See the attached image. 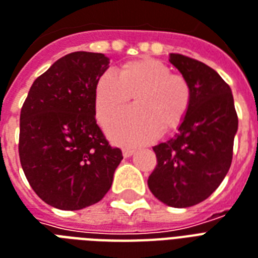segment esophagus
<instances>
[{"instance_id":"obj_1","label":"esophagus","mask_w":258,"mask_h":258,"mask_svg":"<svg viewBox=\"0 0 258 258\" xmlns=\"http://www.w3.org/2000/svg\"><path fill=\"white\" fill-rule=\"evenodd\" d=\"M134 153H135V150H133V149H124V150H123V157H124V158H128V157H131Z\"/></svg>"}]
</instances>
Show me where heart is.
I'll use <instances>...</instances> for the list:
<instances>
[{
  "instance_id": "1",
  "label": "heart",
  "mask_w": 258,
  "mask_h": 258,
  "mask_svg": "<svg viewBox=\"0 0 258 258\" xmlns=\"http://www.w3.org/2000/svg\"><path fill=\"white\" fill-rule=\"evenodd\" d=\"M133 97L135 108L107 123L112 141L124 146L151 142L162 130L172 133L185 120L192 90L185 77L173 74L168 64L142 58L125 62L116 76L105 72L94 86V105L100 121L124 108Z\"/></svg>"
}]
</instances>
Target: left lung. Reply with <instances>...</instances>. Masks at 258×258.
<instances>
[{"mask_svg":"<svg viewBox=\"0 0 258 258\" xmlns=\"http://www.w3.org/2000/svg\"><path fill=\"white\" fill-rule=\"evenodd\" d=\"M169 62L189 82L192 101L174 138L153 147L157 165L147 185L166 206L185 208L207 199L229 172L238 116L230 86L214 69L181 54Z\"/></svg>","mask_w":258,"mask_h":258,"instance_id":"obj_1","label":"left lung"}]
</instances>
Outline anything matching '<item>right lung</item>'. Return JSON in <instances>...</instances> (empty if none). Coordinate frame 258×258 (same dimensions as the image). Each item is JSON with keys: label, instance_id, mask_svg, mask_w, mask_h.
Returning a JSON list of instances; mask_svg holds the SVG:
<instances>
[{"label": "right lung", "instance_id": "obj_1", "mask_svg": "<svg viewBox=\"0 0 258 258\" xmlns=\"http://www.w3.org/2000/svg\"><path fill=\"white\" fill-rule=\"evenodd\" d=\"M108 64L98 52L64 55L33 81L21 108V168L35 194L59 210L100 202L123 160L96 123L94 86Z\"/></svg>", "mask_w": 258, "mask_h": 258}]
</instances>
